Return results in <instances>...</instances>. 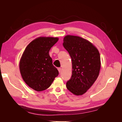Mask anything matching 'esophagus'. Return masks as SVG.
Masks as SVG:
<instances>
[{"label":"esophagus","mask_w":122,"mask_h":122,"mask_svg":"<svg viewBox=\"0 0 122 122\" xmlns=\"http://www.w3.org/2000/svg\"><path fill=\"white\" fill-rule=\"evenodd\" d=\"M57 70H58V71L59 72H61V68H57Z\"/></svg>","instance_id":"34e87169"}]
</instances>
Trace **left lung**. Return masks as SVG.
Here are the masks:
<instances>
[{"mask_svg": "<svg viewBox=\"0 0 122 122\" xmlns=\"http://www.w3.org/2000/svg\"><path fill=\"white\" fill-rule=\"evenodd\" d=\"M62 45L72 62V76L66 86L75 95H83L99 76L101 67L99 51L87 40L74 36H66Z\"/></svg>", "mask_w": 122, "mask_h": 122, "instance_id": "left-lung-1", "label": "left lung"}]
</instances>
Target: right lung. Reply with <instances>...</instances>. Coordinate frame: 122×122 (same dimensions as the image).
<instances>
[{
  "instance_id": "right-lung-1",
  "label": "right lung",
  "mask_w": 122,
  "mask_h": 122,
  "mask_svg": "<svg viewBox=\"0 0 122 122\" xmlns=\"http://www.w3.org/2000/svg\"><path fill=\"white\" fill-rule=\"evenodd\" d=\"M58 40L57 38L40 37L29 43L21 58L19 67L22 78L32 89L46 90L58 75L52 64L49 50Z\"/></svg>"
}]
</instances>
